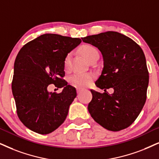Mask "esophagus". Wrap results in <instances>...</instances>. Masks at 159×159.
I'll use <instances>...</instances> for the list:
<instances>
[{"label":"esophagus","instance_id":"34e87169","mask_svg":"<svg viewBox=\"0 0 159 159\" xmlns=\"http://www.w3.org/2000/svg\"><path fill=\"white\" fill-rule=\"evenodd\" d=\"M84 89H82V88H77V92L78 93H81V92L83 91Z\"/></svg>","mask_w":159,"mask_h":159}]
</instances>
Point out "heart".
I'll list each match as a JSON object with an SVG mask.
<instances>
[{
	"label": "heart",
	"mask_w": 159,
	"mask_h": 159,
	"mask_svg": "<svg viewBox=\"0 0 159 159\" xmlns=\"http://www.w3.org/2000/svg\"><path fill=\"white\" fill-rule=\"evenodd\" d=\"M97 52L98 50L94 46L90 45H85L81 48V53L87 61H89ZM70 56H71L70 53L67 54L64 61V66L65 69L69 67ZM94 78V75L92 73H75L72 76L71 81L76 86L80 87H85L91 83Z\"/></svg>",
	"instance_id": "1"
}]
</instances>
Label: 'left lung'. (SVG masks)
Masks as SVG:
<instances>
[{
    "label": "left lung",
    "mask_w": 159,
    "mask_h": 159,
    "mask_svg": "<svg viewBox=\"0 0 159 159\" xmlns=\"http://www.w3.org/2000/svg\"><path fill=\"white\" fill-rule=\"evenodd\" d=\"M95 46L103 58V69L91 90L88 110L94 121L104 128L119 131L135 121L145 103L149 74L144 52L133 39L116 31H106L82 38ZM113 88L110 95L106 89Z\"/></svg>",
    "instance_id": "obj_1"
}]
</instances>
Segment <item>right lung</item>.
<instances>
[{
    "label": "right lung",
    "instance_id": "add662e5",
    "mask_svg": "<svg viewBox=\"0 0 159 159\" xmlns=\"http://www.w3.org/2000/svg\"><path fill=\"white\" fill-rule=\"evenodd\" d=\"M81 43L80 38L45 34L26 43L18 53L11 89L18 117L30 130L48 134L65 122L77 93L64 80V61ZM50 84L64 89L61 93H49Z\"/></svg>",
    "mask_w": 159,
    "mask_h": 159
}]
</instances>
